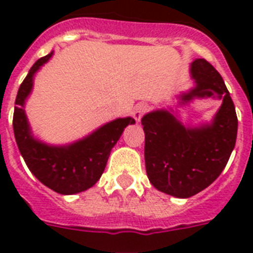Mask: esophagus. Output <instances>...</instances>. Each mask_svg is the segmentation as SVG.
Here are the masks:
<instances>
[{
  "mask_svg": "<svg viewBox=\"0 0 253 253\" xmlns=\"http://www.w3.org/2000/svg\"><path fill=\"white\" fill-rule=\"evenodd\" d=\"M147 110H148V106H147L146 103H138V105L134 107V111H132V117L135 118V121L139 122V121L142 119L143 115L146 114Z\"/></svg>",
  "mask_w": 253,
  "mask_h": 253,
  "instance_id": "esophagus-1",
  "label": "esophagus"
}]
</instances>
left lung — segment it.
Returning <instances> with one entry per match:
<instances>
[{"label": "left lung", "mask_w": 253, "mask_h": 253, "mask_svg": "<svg viewBox=\"0 0 253 253\" xmlns=\"http://www.w3.org/2000/svg\"><path fill=\"white\" fill-rule=\"evenodd\" d=\"M190 72L197 85L181 95L182 103L193 97L222 99L210 126L186 128L167 110L142 118L147 176L158 190L178 198L194 196L219 177L238 134L235 106L219 72L205 59L193 61Z\"/></svg>", "instance_id": "obj_1"}]
</instances>
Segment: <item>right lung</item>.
Listing matches in <instances>:
<instances>
[{
	"label": "right lung",
	"instance_id": "add662e5",
	"mask_svg": "<svg viewBox=\"0 0 253 253\" xmlns=\"http://www.w3.org/2000/svg\"><path fill=\"white\" fill-rule=\"evenodd\" d=\"M41 57L19 86L13 115V127L19 152L34 176L60 194H75L91 188L102 176L111 148L132 118H119L94 131L87 138L67 147H51L31 136L23 105L33 87L34 73L51 57Z\"/></svg>",
	"mask_w": 253,
	"mask_h": 253
}]
</instances>
